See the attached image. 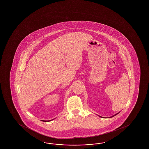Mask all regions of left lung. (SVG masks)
Returning a JSON list of instances; mask_svg holds the SVG:
<instances>
[{"label": "left lung", "instance_id": "obj_1", "mask_svg": "<svg viewBox=\"0 0 149 149\" xmlns=\"http://www.w3.org/2000/svg\"><path fill=\"white\" fill-rule=\"evenodd\" d=\"M117 114H118V113H117ZM116 114H115V115H114V116H116ZM113 116H112V117H113Z\"/></svg>", "mask_w": 149, "mask_h": 149}]
</instances>
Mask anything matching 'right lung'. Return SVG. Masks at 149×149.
<instances>
[{
	"label": "right lung",
	"instance_id": "add662e5",
	"mask_svg": "<svg viewBox=\"0 0 149 149\" xmlns=\"http://www.w3.org/2000/svg\"><path fill=\"white\" fill-rule=\"evenodd\" d=\"M42 121H45V122H47V121H51V120H48V121L42 120Z\"/></svg>",
	"mask_w": 149,
	"mask_h": 149
}]
</instances>
